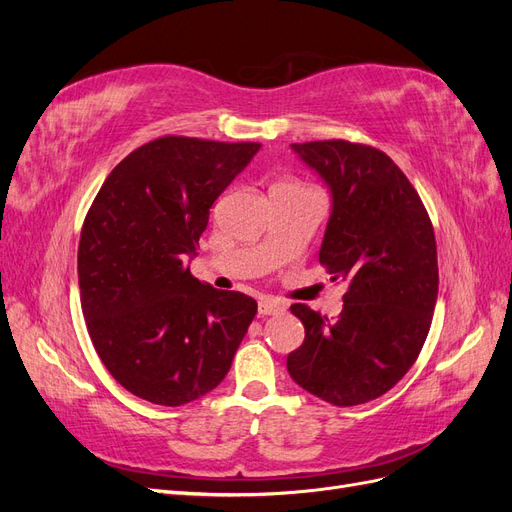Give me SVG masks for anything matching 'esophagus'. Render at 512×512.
I'll return each mask as SVG.
<instances>
[{
	"label": "esophagus",
	"instance_id": "1",
	"mask_svg": "<svg viewBox=\"0 0 512 512\" xmlns=\"http://www.w3.org/2000/svg\"><path fill=\"white\" fill-rule=\"evenodd\" d=\"M282 312H284V307L280 303H275L271 299H260L258 301V314L260 316H277Z\"/></svg>",
	"mask_w": 512,
	"mask_h": 512
}]
</instances>
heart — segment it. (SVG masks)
<instances>
[{"instance_id": "1", "label": "heart", "mask_w": 512, "mask_h": 512, "mask_svg": "<svg viewBox=\"0 0 512 512\" xmlns=\"http://www.w3.org/2000/svg\"><path fill=\"white\" fill-rule=\"evenodd\" d=\"M275 188H301V185L292 183V181H280V183H275Z\"/></svg>"}]
</instances>
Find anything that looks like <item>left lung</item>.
I'll list each match as a JSON object with an SVG mask.
<instances>
[{
	"label": "left lung",
	"mask_w": 512,
	"mask_h": 512,
	"mask_svg": "<svg viewBox=\"0 0 512 512\" xmlns=\"http://www.w3.org/2000/svg\"><path fill=\"white\" fill-rule=\"evenodd\" d=\"M331 190L320 265L346 280L337 320L303 303L305 327L288 374L333 406H359L391 391L421 352L438 299L433 226L408 177L376 147L348 141L290 145Z\"/></svg>",
	"instance_id": "8db88e82"
}]
</instances>
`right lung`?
Returning a JSON list of instances; mask_svg holds the SVG:
<instances>
[{
    "instance_id": "right-lung-1",
    "label": "right lung",
    "mask_w": 512,
    "mask_h": 512,
    "mask_svg": "<svg viewBox=\"0 0 512 512\" xmlns=\"http://www.w3.org/2000/svg\"><path fill=\"white\" fill-rule=\"evenodd\" d=\"M258 143L162 136L106 177L79 243L87 331L104 367L132 395L183 406L218 386L256 301L190 273L209 209Z\"/></svg>"
}]
</instances>
